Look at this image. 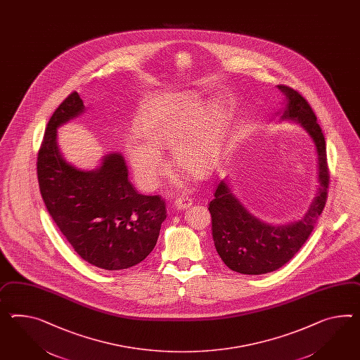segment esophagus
<instances>
[{
    "label": "esophagus",
    "mask_w": 360,
    "mask_h": 360,
    "mask_svg": "<svg viewBox=\"0 0 360 360\" xmlns=\"http://www.w3.org/2000/svg\"><path fill=\"white\" fill-rule=\"evenodd\" d=\"M192 198L188 197V195H180L175 200L176 209H180V210H185L188 207L192 206Z\"/></svg>",
    "instance_id": "obj_1"
}]
</instances>
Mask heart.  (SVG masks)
Returning a JSON list of instances; mask_svg holds the SVG:
<instances>
[{"label":"heart","mask_w":360,"mask_h":360,"mask_svg":"<svg viewBox=\"0 0 360 360\" xmlns=\"http://www.w3.org/2000/svg\"><path fill=\"white\" fill-rule=\"evenodd\" d=\"M224 119L219 107L197 113L188 95L158 98L142 107L136 120L139 136L127 141V155L139 183L157 185L165 172L159 150L171 148L174 166L193 177H202L215 166L221 151Z\"/></svg>","instance_id":"b5f03b06"}]
</instances>
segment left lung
Wrapping results in <instances>:
<instances>
[{
  "label": "left lung",
  "instance_id": "left-lung-1",
  "mask_svg": "<svg viewBox=\"0 0 360 360\" xmlns=\"http://www.w3.org/2000/svg\"><path fill=\"white\" fill-rule=\"evenodd\" d=\"M278 89L287 99L282 119L299 122L314 139L319 157L320 188L302 221L274 227L250 215L224 181L217 186L214 198L209 203L214 245L223 262L240 274H266L287 264L312 233L328 198L326 145L314 110L304 96L294 89L285 84H278Z\"/></svg>",
  "mask_w": 360,
  "mask_h": 360
}]
</instances>
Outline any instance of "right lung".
Segmentation results:
<instances>
[{
    "label": "right lung",
    "instance_id": "right-lung-1",
    "mask_svg": "<svg viewBox=\"0 0 360 360\" xmlns=\"http://www.w3.org/2000/svg\"><path fill=\"white\" fill-rule=\"evenodd\" d=\"M84 110L73 91L53 112L37 153V181L46 210L74 250L104 270L129 269L157 244L166 219L160 195H143L128 180L124 158L113 153L84 172L65 162L57 128Z\"/></svg>",
    "mask_w": 360,
    "mask_h": 360
}]
</instances>
